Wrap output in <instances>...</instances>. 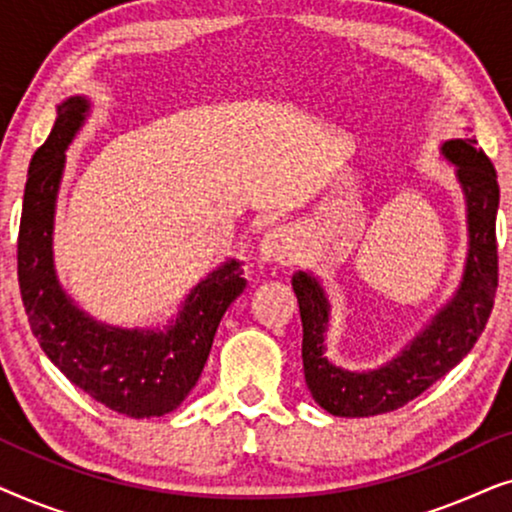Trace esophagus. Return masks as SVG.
I'll use <instances>...</instances> for the list:
<instances>
[{"instance_id":"34e87169","label":"esophagus","mask_w":512,"mask_h":512,"mask_svg":"<svg viewBox=\"0 0 512 512\" xmlns=\"http://www.w3.org/2000/svg\"><path fill=\"white\" fill-rule=\"evenodd\" d=\"M261 258L275 263H293L298 258L296 237L289 226H277L265 233L261 240Z\"/></svg>"}]
</instances>
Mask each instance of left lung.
Here are the masks:
<instances>
[{
	"label": "left lung",
	"instance_id": "obj_1",
	"mask_svg": "<svg viewBox=\"0 0 512 512\" xmlns=\"http://www.w3.org/2000/svg\"><path fill=\"white\" fill-rule=\"evenodd\" d=\"M443 156L457 165L468 205V258L457 296L405 347L401 356L370 373H349L324 356L328 300L317 279L293 275L303 319V368L314 401L338 417H370L403 408L471 352L492 314L499 286L496 209L499 181L492 160L475 139H450Z\"/></svg>",
	"mask_w": 512,
	"mask_h": 512
}]
</instances>
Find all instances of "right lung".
Wrapping results in <instances>:
<instances>
[{
    "instance_id": "add662e5",
    "label": "right lung",
    "mask_w": 512,
    "mask_h": 512,
    "mask_svg": "<svg viewBox=\"0 0 512 512\" xmlns=\"http://www.w3.org/2000/svg\"><path fill=\"white\" fill-rule=\"evenodd\" d=\"M88 114V100L69 97L58 107L51 135L27 170L18 233V284L34 338L67 380L97 403L128 417H160L195 387L214 333L247 279L230 261L186 298L167 331H123L97 324L60 289L53 268L55 195L65 151Z\"/></svg>"
}]
</instances>
